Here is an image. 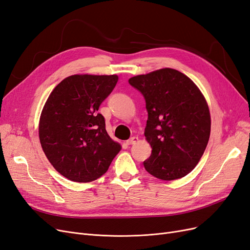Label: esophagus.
Listing matches in <instances>:
<instances>
[{"label":"esophagus","instance_id":"34e87169","mask_svg":"<svg viewBox=\"0 0 250 250\" xmlns=\"http://www.w3.org/2000/svg\"><path fill=\"white\" fill-rule=\"evenodd\" d=\"M137 137L136 136H132V137H130V139H129L128 141H126V144L127 145H133V144H135L136 142H137Z\"/></svg>","mask_w":250,"mask_h":250}]
</instances>
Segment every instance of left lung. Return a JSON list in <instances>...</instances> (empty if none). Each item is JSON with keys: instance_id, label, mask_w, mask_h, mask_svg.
<instances>
[{"instance_id": "1", "label": "left lung", "mask_w": 250, "mask_h": 250, "mask_svg": "<svg viewBox=\"0 0 250 250\" xmlns=\"http://www.w3.org/2000/svg\"><path fill=\"white\" fill-rule=\"evenodd\" d=\"M128 83L142 93L148 111L145 136L152 153L144 161L146 170L165 181L185 177L199 163L210 137V111L203 94L171 68L133 76Z\"/></svg>"}]
</instances>
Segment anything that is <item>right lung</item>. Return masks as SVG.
I'll use <instances>...</instances> for the list:
<instances>
[{
  "instance_id": "1",
  "label": "right lung",
  "mask_w": 250,
  "mask_h": 250,
  "mask_svg": "<svg viewBox=\"0 0 250 250\" xmlns=\"http://www.w3.org/2000/svg\"><path fill=\"white\" fill-rule=\"evenodd\" d=\"M117 82V75L68 76L45 102L39 122L41 147L51 166L70 181L98 179L121 150L98 114Z\"/></svg>"
}]
</instances>
